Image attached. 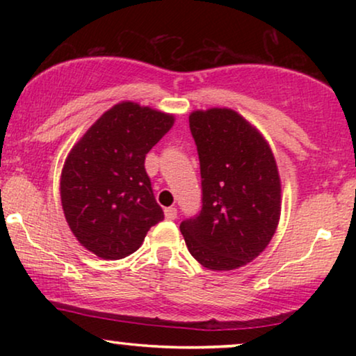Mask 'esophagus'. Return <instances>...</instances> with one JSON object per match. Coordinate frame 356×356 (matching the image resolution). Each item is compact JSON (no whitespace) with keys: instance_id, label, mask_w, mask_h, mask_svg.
Returning a JSON list of instances; mask_svg holds the SVG:
<instances>
[{"instance_id":"1","label":"esophagus","mask_w":356,"mask_h":356,"mask_svg":"<svg viewBox=\"0 0 356 356\" xmlns=\"http://www.w3.org/2000/svg\"><path fill=\"white\" fill-rule=\"evenodd\" d=\"M178 216V211L175 207H167L165 209V218H168V220H175Z\"/></svg>"}]
</instances>
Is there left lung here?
<instances>
[{
  "instance_id": "1",
  "label": "left lung",
  "mask_w": 356,
  "mask_h": 356,
  "mask_svg": "<svg viewBox=\"0 0 356 356\" xmlns=\"http://www.w3.org/2000/svg\"><path fill=\"white\" fill-rule=\"evenodd\" d=\"M202 209L181 222L188 251L211 270H233L256 259L280 220L282 184L261 131L232 108L194 110Z\"/></svg>"
}]
</instances>
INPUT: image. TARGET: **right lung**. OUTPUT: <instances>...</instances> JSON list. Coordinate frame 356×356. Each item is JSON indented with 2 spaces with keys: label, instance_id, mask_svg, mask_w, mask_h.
Here are the masks:
<instances>
[{
  "label": "right lung",
  "instance_id": "add662e5",
  "mask_svg": "<svg viewBox=\"0 0 356 356\" xmlns=\"http://www.w3.org/2000/svg\"><path fill=\"white\" fill-rule=\"evenodd\" d=\"M173 123L175 115L120 102L72 145L61 170V206L72 235L95 256L133 254L163 220L144 160Z\"/></svg>",
  "mask_w": 356,
  "mask_h": 356
}]
</instances>
